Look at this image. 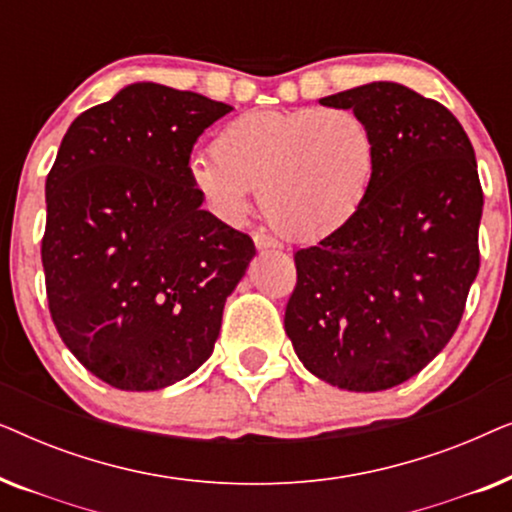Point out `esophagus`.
<instances>
[{
	"label": "esophagus",
	"mask_w": 512,
	"mask_h": 512,
	"mask_svg": "<svg viewBox=\"0 0 512 512\" xmlns=\"http://www.w3.org/2000/svg\"><path fill=\"white\" fill-rule=\"evenodd\" d=\"M254 244L258 251H268V249H279V242L272 240L270 235H263V233H256L254 235Z\"/></svg>",
	"instance_id": "obj_1"
}]
</instances>
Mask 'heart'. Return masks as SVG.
Wrapping results in <instances>:
<instances>
[{
    "label": "heart",
    "instance_id": "heart-1",
    "mask_svg": "<svg viewBox=\"0 0 512 512\" xmlns=\"http://www.w3.org/2000/svg\"><path fill=\"white\" fill-rule=\"evenodd\" d=\"M214 156H195L188 179L230 223L261 191L265 221L284 240L312 244L340 233L368 200L377 142L352 109L249 111L223 125Z\"/></svg>",
    "mask_w": 512,
    "mask_h": 512
}]
</instances>
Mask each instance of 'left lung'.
I'll list each match as a JSON object with an SVG mask.
<instances>
[{"mask_svg": "<svg viewBox=\"0 0 512 512\" xmlns=\"http://www.w3.org/2000/svg\"><path fill=\"white\" fill-rule=\"evenodd\" d=\"M319 102L366 118L377 165L361 212L293 256L284 331L319 380L391 389L443 352L478 275L475 151L452 111L401 83L373 81Z\"/></svg>", "mask_w": 512, "mask_h": 512, "instance_id": "8db88e82", "label": "left lung"}]
</instances>
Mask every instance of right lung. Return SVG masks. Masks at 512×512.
I'll use <instances>...</instances> for the list:
<instances>
[{
    "instance_id": "add662e5",
    "label": "right lung",
    "mask_w": 512,
    "mask_h": 512,
    "mask_svg": "<svg viewBox=\"0 0 512 512\" xmlns=\"http://www.w3.org/2000/svg\"><path fill=\"white\" fill-rule=\"evenodd\" d=\"M228 111L142 81L62 137L41 240L48 310L69 352L111 387L156 391L195 373L256 254L188 179L193 144Z\"/></svg>"
}]
</instances>
